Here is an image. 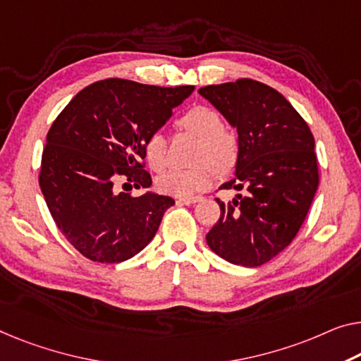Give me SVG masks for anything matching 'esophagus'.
<instances>
[{
	"label": "esophagus",
	"mask_w": 361,
	"mask_h": 361,
	"mask_svg": "<svg viewBox=\"0 0 361 361\" xmlns=\"http://www.w3.org/2000/svg\"><path fill=\"white\" fill-rule=\"evenodd\" d=\"M199 201H201V197H199V196H192V197H178V202L188 204V206H190V204L199 202Z\"/></svg>",
	"instance_id": "obj_1"
}]
</instances>
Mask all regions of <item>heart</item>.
Instances as JSON below:
<instances>
[{"label":"heart","instance_id":"b5f03b06","mask_svg":"<svg viewBox=\"0 0 361 361\" xmlns=\"http://www.w3.org/2000/svg\"><path fill=\"white\" fill-rule=\"evenodd\" d=\"M178 126L201 137L196 169H173L160 176L159 190L170 196L192 197L206 191L214 183V169L225 173L236 162L238 144L232 133L225 131L220 116L206 106H195L180 116ZM144 155L149 166L155 171L166 165V139L162 133H154L144 144Z\"/></svg>","mask_w":361,"mask_h":361}]
</instances>
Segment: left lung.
<instances>
[{
    "label": "left lung",
    "mask_w": 361,
    "mask_h": 361,
    "mask_svg": "<svg viewBox=\"0 0 361 361\" xmlns=\"http://www.w3.org/2000/svg\"><path fill=\"white\" fill-rule=\"evenodd\" d=\"M199 95L238 133L235 176L220 190H245L227 204L206 241L236 266L257 267L292 243L318 190L314 137L285 97L252 79L206 85Z\"/></svg>",
    "instance_id": "1"
}]
</instances>
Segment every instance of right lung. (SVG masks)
Instances as JSON below:
<instances>
[{"label":"right lung","instance_id":"1","mask_svg":"<svg viewBox=\"0 0 361 361\" xmlns=\"http://www.w3.org/2000/svg\"><path fill=\"white\" fill-rule=\"evenodd\" d=\"M192 89L99 80L74 95L53 121L40 190L58 228L80 255L115 264L152 241L175 201L147 190L152 178L141 164L144 144ZM120 176L147 192L137 198L116 193L112 185Z\"/></svg>","mask_w":361,"mask_h":361}]
</instances>
